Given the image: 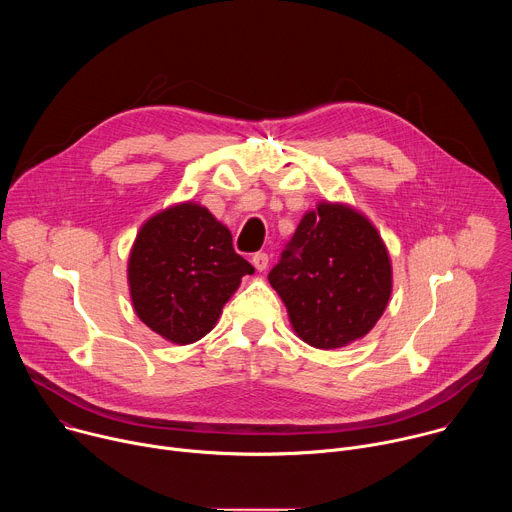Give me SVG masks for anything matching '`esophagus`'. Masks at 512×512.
<instances>
[{"label": "esophagus", "mask_w": 512, "mask_h": 512, "mask_svg": "<svg viewBox=\"0 0 512 512\" xmlns=\"http://www.w3.org/2000/svg\"><path fill=\"white\" fill-rule=\"evenodd\" d=\"M251 263H253V267H255L257 271H265V269L269 267V255H267V253H255L253 259H251Z\"/></svg>", "instance_id": "esophagus-1"}]
</instances>
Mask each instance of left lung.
Instances as JSON below:
<instances>
[{
  "instance_id": "8db88e82",
  "label": "left lung",
  "mask_w": 512,
  "mask_h": 512,
  "mask_svg": "<svg viewBox=\"0 0 512 512\" xmlns=\"http://www.w3.org/2000/svg\"><path fill=\"white\" fill-rule=\"evenodd\" d=\"M269 283L300 340L332 350L375 328L391 298L393 267L367 216L346 202L320 200L302 216Z\"/></svg>"
}]
</instances>
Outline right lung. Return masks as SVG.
<instances>
[{"instance_id": "add662e5", "label": "right lung", "mask_w": 512, "mask_h": 512, "mask_svg": "<svg viewBox=\"0 0 512 512\" xmlns=\"http://www.w3.org/2000/svg\"><path fill=\"white\" fill-rule=\"evenodd\" d=\"M255 269L233 249L231 231L192 200L145 221L127 259L137 318L172 344L206 336L245 275Z\"/></svg>"}]
</instances>
